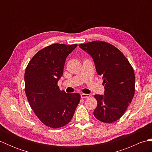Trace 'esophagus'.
Instances as JSON below:
<instances>
[{
  "label": "esophagus",
  "mask_w": 152,
  "mask_h": 152,
  "mask_svg": "<svg viewBox=\"0 0 152 152\" xmlns=\"http://www.w3.org/2000/svg\"><path fill=\"white\" fill-rule=\"evenodd\" d=\"M90 95L89 94H85V93H82L81 95V97L82 99H85V98H89Z\"/></svg>",
  "instance_id": "34e87169"
}]
</instances>
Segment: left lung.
<instances>
[{
	"mask_svg": "<svg viewBox=\"0 0 152 152\" xmlns=\"http://www.w3.org/2000/svg\"><path fill=\"white\" fill-rule=\"evenodd\" d=\"M79 46L92 57L96 72L102 77L104 86V95H95L97 106L93 114L98 120L106 124L117 121L134 96L133 67L117 48L106 42L96 40Z\"/></svg>",
	"mask_w": 152,
	"mask_h": 152,
	"instance_id": "1",
	"label": "left lung"
}]
</instances>
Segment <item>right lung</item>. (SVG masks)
<instances>
[{
    "mask_svg": "<svg viewBox=\"0 0 152 152\" xmlns=\"http://www.w3.org/2000/svg\"><path fill=\"white\" fill-rule=\"evenodd\" d=\"M77 46L51 44L38 51L25 69V91L28 103L41 122L51 128L69 124L80 101L79 93H66L57 86L66 57Z\"/></svg>",
    "mask_w": 152,
    "mask_h": 152,
    "instance_id": "1",
    "label": "right lung"
}]
</instances>
